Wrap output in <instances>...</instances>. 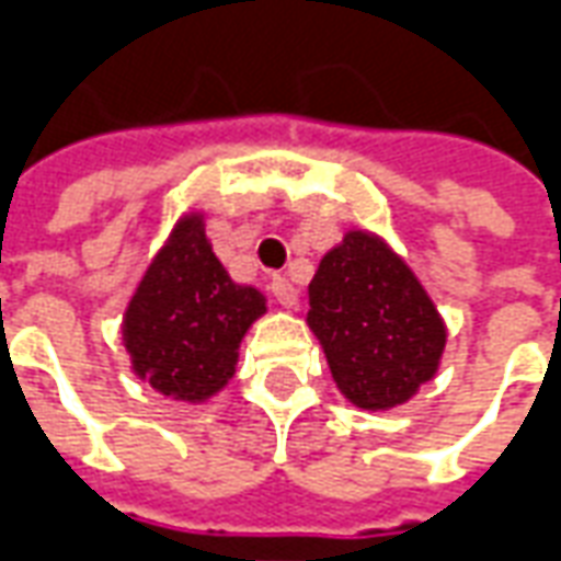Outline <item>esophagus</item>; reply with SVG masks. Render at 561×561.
<instances>
[{"mask_svg": "<svg viewBox=\"0 0 561 561\" xmlns=\"http://www.w3.org/2000/svg\"><path fill=\"white\" fill-rule=\"evenodd\" d=\"M272 296H274V301L280 305V308H296V301H299V289L293 287L287 277H274Z\"/></svg>", "mask_w": 561, "mask_h": 561, "instance_id": "1", "label": "esophagus"}]
</instances>
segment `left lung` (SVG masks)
I'll use <instances>...</instances> for the list:
<instances>
[{
    "mask_svg": "<svg viewBox=\"0 0 561 561\" xmlns=\"http://www.w3.org/2000/svg\"><path fill=\"white\" fill-rule=\"evenodd\" d=\"M308 329L337 392L392 411L438 375L447 323L416 272L371 229H347L308 284Z\"/></svg>",
    "mask_w": 561,
    "mask_h": 561,
    "instance_id": "8db88e82",
    "label": "left lung"
}]
</instances>
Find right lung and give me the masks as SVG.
Listing matches in <instances>:
<instances>
[{
    "instance_id": "obj_1",
    "label": "right lung",
    "mask_w": 561,
    "mask_h": 561,
    "mask_svg": "<svg viewBox=\"0 0 561 561\" xmlns=\"http://www.w3.org/2000/svg\"><path fill=\"white\" fill-rule=\"evenodd\" d=\"M265 311L260 289L214 256L202 208L184 210L123 311L133 375L165 399L205 404L232 380L241 337Z\"/></svg>"
}]
</instances>
